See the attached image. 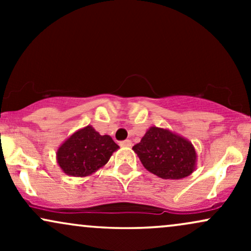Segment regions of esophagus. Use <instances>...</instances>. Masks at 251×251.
Masks as SVG:
<instances>
[{
    "mask_svg": "<svg viewBox=\"0 0 251 251\" xmlns=\"http://www.w3.org/2000/svg\"><path fill=\"white\" fill-rule=\"evenodd\" d=\"M120 146H123V148H131L132 142L131 140L126 139V140H124V142H120Z\"/></svg>",
    "mask_w": 251,
    "mask_h": 251,
    "instance_id": "esophagus-1",
    "label": "esophagus"
}]
</instances>
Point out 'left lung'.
<instances>
[{"instance_id":"1","label":"left lung","mask_w":251,"mask_h":251,"mask_svg":"<svg viewBox=\"0 0 251 251\" xmlns=\"http://www.w3.org/2000/svg\"><path fill=\"white\" fill-rule=\"evenodd\" d=\"M132 150L148 171L163 179H181L195 171L197 153L186 138L152 126Z\"/></svg>"}]
</instances>
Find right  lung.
Returning a JSON list of instances; mask_svg holds the SVG:
<instances>
[{
    "mask_svg": "<svg viewBox=\"0 0 251 251\" xmlns=\"http://www.w3.org/2000/svg\"><path fill=\"white\" fill-rule=\"evenodd\" d=\"M118 149L109 135H101L88 125L77 129L60 145L56 162L66 175L86 177L107 164Z\"/></svg>",
    "mask_w": 251,
    "mask_h": 251,
    "instance_id": "1",
    "label": "right lung"
}]
</instances>
